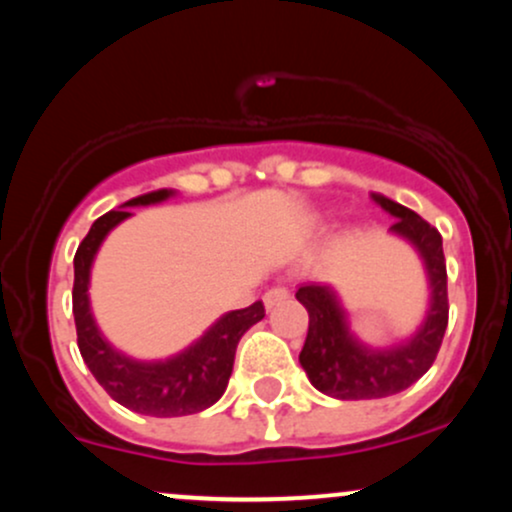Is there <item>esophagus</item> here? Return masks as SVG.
<instances>
[{"mask_svg":"<svg viewBox=\"0 0 512 512\" xmlns=\"http://www.w3.org/2000/svg\"><path fill=\"white\" fill-rule=\"evenodd\" d=\"M289 289H284V286H274V289H269L264 293V308L272 310L274 305H281L284 301H289Z\"/></svg>","mask_w":512,"mask_h":512,"instance_id":"34e87169","label":"esophagus"}]
</instances>
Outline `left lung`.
Here are the masks:
<instances>
[{
  "instance_id": "left-lung-1",
  "label": "left lung",
  "mask_w": 512,
  "mask_h": 512,
  "mask_svg": "<svg viewBox=\"0 0 512 512\" xmlns=\"http://www.w3.org/2000/svg\"><path fill=\"white\" fill-rule=\"evenodd\" d=\"M370 199L397 219L390 233L419 252L428 281V308L407 339L373 346L351 330L349 315L332 286H301L296 298L308 310L310 322L298 361L315 390L334 399H380L407 390L433 366L448 327V272L440 233L392 199L383 195H370Z\"/></svg>"
}]
</instances>
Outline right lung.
<instances>
[{"instance_id": "right-lung-1", "label": "right lung", "mask_w": 512, "mask_h": 512, "mask_svg": "<svg viewBox=\"0 0 512 512\" xmlns=\"http://www.w3.org/2000/svg\"><path fill=\"white\" fill-rule=\"evenodd\" d=\"M173 190H156L137 199H129L120 209L108 211L93 221L88 236L81 240L74 255V291L72 308L76 322V342L93 378L122 407L146 416H187L209 409L221 399L233 373L240 337L264 317L262 301L250 308L231 310L221 315L202 337L168 358L139 361L117 351L98 330L91 313V267L103 240L117 223L132 216L129 207H149L166 202Z\"/></svg>"}]
</instances>
